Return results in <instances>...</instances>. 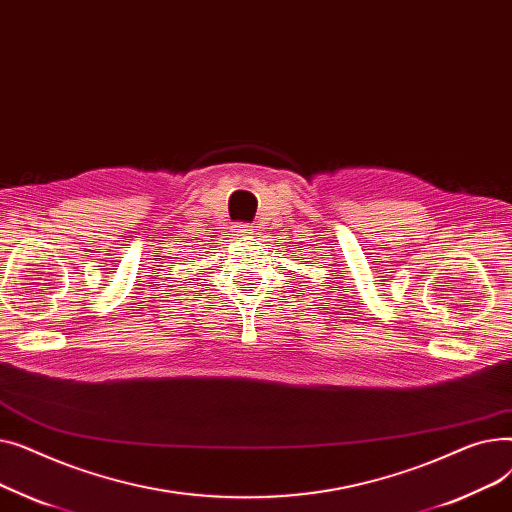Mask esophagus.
Here are the masks:
<instances>
[{"label":"esophagus","instance_id":"1","mask_svg":"<svg viewBox=\"0 0 512 512\" xmlns=\"http://www.w3.org/2000/svg\"><path fill=\"white\" fill-rule=\"evenodd\" d=\"M253 234V228H249V226H245V224H238L236 228H234V236L236 238H249Z\"/></svg>","mask_w":512,"mask_h":512}]
</instances>
